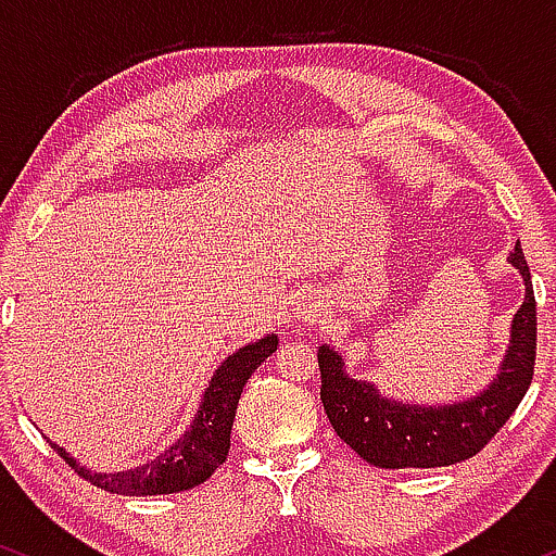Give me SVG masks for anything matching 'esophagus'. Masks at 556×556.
<instances>
[{
    "label": "esophagus",
    "instance_id": "esophagus-1",
    "mask_svg": "<svg viewBox=\"0 0 556 556\" xmlns=\"http://www.w3.org/2000/svg\"><path fill=\"white\" fill-rule=\"evenodd\" d=\"M295 314L300 318H305V321H316V318L321 316V303H318L311 292H303V295H298L295 300Z\"/></svg>",
    "mask_w": 556,
    "mask_h": 556
}]
</instances>
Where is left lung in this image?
<instances>
[{
	"instance_id": "obj_1",
	"label": "left lung",
	"mask_w": 556,
	"mask_h": 556,
	"mask_svg": "<svg viewBox=\"0 0 556 556\" xmlns=\"http://www.w3.org/2000/svg\"><path fill=\"white\" fill-rule=\"evenodd\" d=\"M509 264L526 285V298L509 324V344L486 389L455 402L416 405L381 394L366 379H353L342 353L318 348L321 402L331 429L376 468H444L473 457L507 424L526 397L535 363V298L520 242Z\"/></svg>"
}]
</instances>
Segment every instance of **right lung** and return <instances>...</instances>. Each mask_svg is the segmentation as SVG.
Wrapping results in <instances>:
<instances>
[{
	"mask_svg": "<svg viewBox=\"0 0 556 556\" xmlns=\"http://www.w3.org/2000/svg\"><path fill=\"white\" fill-rule=\"evenodd\" d=\"M277 334H266L256 342H248L245 348L235 350L214 371L201 397V405H198L193 424L162 455L146 465H138V468L130 470H117V473H96V470L83 468L60 444H49L80 478H86L93 486L112 491V494L151 496L177 494V491L193 489L198 483L206 481L227 460L229 433H232V420L235 410H238L242 387L248 384V379H251V374L256 371L261 363L277 350Z\"/></svg>",
	"mask_w": 556,
	"mask_h": 556,
	"instance_id": "right-lung-1",
	"label": "right lung"
}]
</instances>
